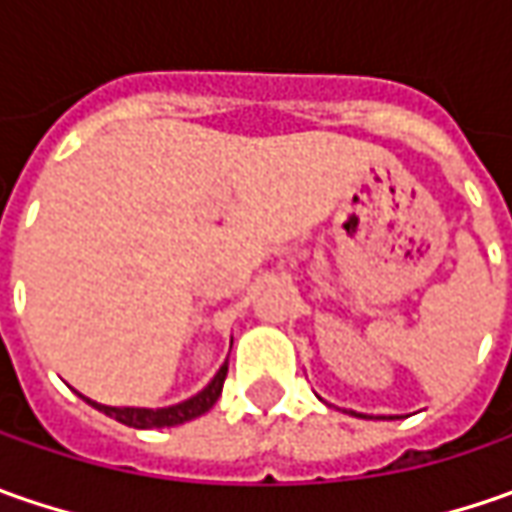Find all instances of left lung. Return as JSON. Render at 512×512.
<instances>
[{"label":"left lung","instance_id":"obj_1","mask_svg":"<svg viewBox=\"0 0 512 512\" xmlns=\"http://www.w3.org/2000/svg\"><path fill=\"white\" fill-rule=\"evenodd\" d=\"M356 416H359V413H356ZM362 419H364V416H362Z\"/></svg>","mask_w":512,"mask_h":512}]
</instances>
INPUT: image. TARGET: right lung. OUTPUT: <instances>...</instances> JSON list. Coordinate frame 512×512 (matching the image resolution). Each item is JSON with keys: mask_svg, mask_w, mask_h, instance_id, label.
<instances>
[{"mask_svg": "<svg viewBox=\"0 0 512 512\" xmlns=\"http://www.w3.org/2000/svg\"><path fill=\"white\" fill-rule=\"evenodd\" d=\"M227 376V362L219 367V373L213 376V382L207 384L202 393H196L193 399H187L182 404H173V407H162V410H148V407H108V404H99V402H90L96 410H102L105 416L110 419H116V422L128 424V427H136V430H150V427H173V424H185L190 419H196V416H202L207 413L213 404L219 402V396H222V384H225Z\"/></svg>", "mask_w": 512, "mask_h": 512, "instance_id": "1", "label": "right lung"}]
</instances>
